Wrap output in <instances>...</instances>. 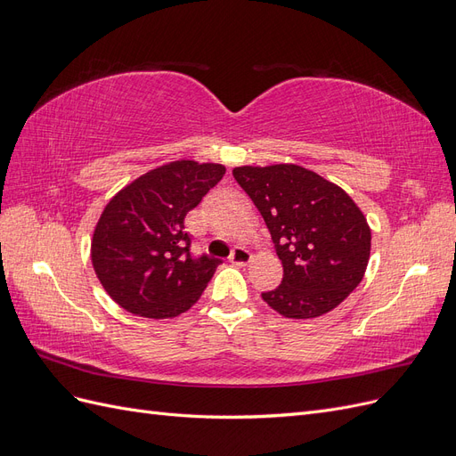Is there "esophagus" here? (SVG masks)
Masks as SVG:
<instances>
[{"label": "esophagus", "mask_w": 456, "mask_h": 456, "mask_svg": "<svg viewBox=\"0 0 456 456\" xmlns=\"http://www.w3.org/2000/svg\"><path fill=\"white\" fill-rule=\"evenodd\" d=\"M230 262L236 266H247L251 262V253L245 249V247H236L230 255Z\"/></svg>", "instance_id": "1"}]
</instances>
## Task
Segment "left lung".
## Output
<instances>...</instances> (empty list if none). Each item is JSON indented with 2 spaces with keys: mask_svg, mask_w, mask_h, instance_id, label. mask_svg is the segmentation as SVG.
Returning <instances> with one entry per match:
<instances>
[{
  "mask_svg": "<svg viewBox=\"0 0 456 456\" xmlns=\"http://www.w3.org/2000/svg\"><path fill=\"white\" fill-rule=\"evenodd\" d=\"M260 211L283 265L281 285L262 293L266 305L293 320L337 308L363 280L370 228L340 186L293 163L233 169Z\"/></svg>",
  "mask_w": 456,
  "mask_h": 456,
  "instance_id": "obj_1",
  "label": "left lung"
}]
</instances>
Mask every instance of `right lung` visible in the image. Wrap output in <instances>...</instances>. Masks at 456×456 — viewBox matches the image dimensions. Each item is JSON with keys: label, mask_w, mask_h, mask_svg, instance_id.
I'll use <instances>...</instances> for the list:
<instances>
[{"label": "right lung", "mask_w": 456, "mask_h": 456, "mask_svg": "<svg viewBox=\"0 0 456 456\" xmlns=\"http://www.w3.org/2000/svg\"><path fill=\"white\" fill-rule=\"evenodd\" d=\"M224 173V165L178 159L139 176L108 201L93 233L91 260L121 308L165 320L196 305L220 260L190 255L184 216Z\"/></svg>", "instance_id": "1"}]
</instances>
